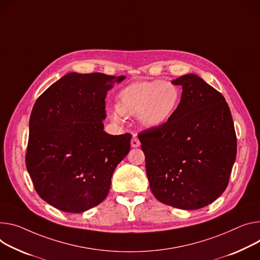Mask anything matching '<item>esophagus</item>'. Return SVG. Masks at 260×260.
<instances>
[{"instance_id":"34e87169","label":"esophagus","mask_w":260,"mask_h":260,"mask_svg":"<svg viewBox=\"0 0 260 260\" xmlns=\"http://www.w3.org/2000/svg\"><path fill=\"white\" fill-rule=\"evenodd\" d=\"M131 144H132V147H134V148H137V147L140 146V141H139L137 136H133L132 141H131Z\"/></svg>"}]
</instances>
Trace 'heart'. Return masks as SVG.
<instances>
[{
  "label": "heart",
  "instance_id": "obj_1",
  "mask_svg": "<svg viewBox=\"0 0 260 260\" xmlns=\"http://www.w3.org/2000/svg\"><path fill=\"white\" fill-rule=\"evenodd\" d=\"M180 101L178 88L169 82L150 81L134 83L118 94V105L109 113L117 122L125 116H138L147 128H154L166 122L177 109Z\"/></svg>",
  "mask_w": 260,
  "mask_h": 260
}]
</instances>
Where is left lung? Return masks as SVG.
Here are the masks:
<instances>
[{
  "label": "left lung",
  "instance_id": "1",
  "mask_svg": "<svg viewBox=\"0 0 260 260\" xmlns=\"http://www.w3.org/2000/svg\"><path fill=\"white\" fill-rule=\"evenodd\" d=\"M182 87L167 122L140 133L150 190L161 203L198 209L226 190L237 157V135L224 96L200 77L174 81Z\"/></svg>",
  "mask_w": 260,
  "mask_h": 260
}]
</instances>
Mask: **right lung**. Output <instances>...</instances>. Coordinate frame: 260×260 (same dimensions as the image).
<instances>
[{"mask_svg": "<svg viewBox=\"0 0 260 260\" xmlns=\"http://www.w3.org/2000/svg\"><path fill=\"white\" fill-rule=\"evenodd\" d=\"M124 76L70 73L37 99L30 117L26 166L35 191L65 212H83L107 197L132 135L104 131L106 95Z\"/></svg>", "mask_w": 260, "mask_h": 260, "instance_id": "add662e5", "label": "right lung"}]
</instances>
